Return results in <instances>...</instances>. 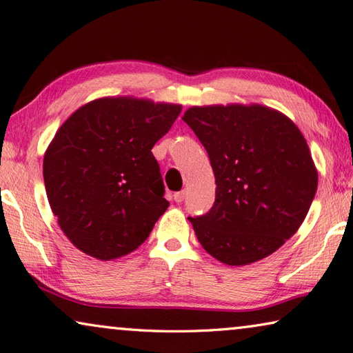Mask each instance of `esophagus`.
I'll return each mask as SVG.
<instances>
[{
    "instance_id": "esophagus-1",
    "label": "esophagus",
    "mask_w": 353,
    "mask_h": 353,
    "mask_svg": "<svg viewBox=\"0 0 353 353\" xmlns=\"http://www.w3.org/2000/svg\"><path fill=\"white\" fill-rule=\"evenodd\" d=\"M183 199H185V191H179V192L174 194V201H176V203H182Z\"/></svg>"
}]
</instances>
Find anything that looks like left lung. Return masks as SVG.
Returning <instances> with one entry per match:
<instances>
[{"label": "left lung", "mask_w": 353, "mask_h": 353, "mask_svg": "<svg viewBox=\"0 0 353 353\" xmlns=\"http://www.w3.org/2000/svg\"><path fill=\"white\" fill-rule=\"evenodd\" d=\"M182 119L206 148L216 185L211 211L188 216L199 243L228 265L267 258L301 228L317 191L302 132L261 104L192 106Z\"/></svg>", "instance_id": "8db88e82"}]
</instances>
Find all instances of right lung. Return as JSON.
<instances>
[{
  "label": "right lung",
  "mask_w": 353,
  "mask_h": 353,
  "mask_svg": "<svg viewBox=\"0 0 353 353\" xmlns=\"http://www.w3.org/2000/svg\"><path fill=\"white\" fill-rule=\"evenodd\" d=\"M181 110V104L104 97L59 127L43 156L45 191L80 252L112 261L148 238L170 205L152 148Z\"/></svg>",
  "instance_id": "right-lung-1"
}]
</instances>
